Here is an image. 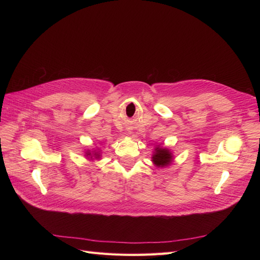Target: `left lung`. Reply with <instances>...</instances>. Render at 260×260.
<instances>
[{"mask_svg":"<svg viewBox=\"0 0 260 260\" xmlns=\"http://www.w3.org/2000/svg\"><path fill=\"white\" fill-rule=\"evenodd\" d=\"M175 157L171 149L162 145H156L152 155V161L157 168H166L172 164Z\"/></svg>","mask_w":260,"mask_h":260,"instance_id":"left-lung-1","label":"left lung"}]
</instances>
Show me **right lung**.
<instances>
[{
    "instance_id": "obj_1",
    "label": "right lung",
    "mask_w": 260,
    "mask_h": 260,
    "mask_svg": "<svg viewBox=\"0 0 260 260\" xmlns=\"http://www.w3.org/2000/svg\"><path fill=\"white\" fill-rule=\"evenodd\" d=\"M84 156L88 158L89 160H100L102 157V153L100 148H92V149H85L84 151Z\"/></svg>"
}]
</instances>
